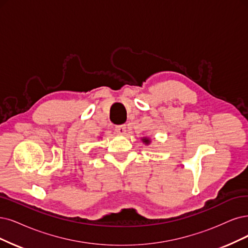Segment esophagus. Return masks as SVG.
<instances>
[{"mask_svg": "<svg viewBox=\"0 0 248 248\" xmlns=\"http://www.w3.org/2000/svg\"><path fill=\"white\" fill-rule=\"evenodd\" d=\"M115 131L119 135H124L125 133V125L124 124H119L115 126Z\"/></svg>", "mask_w": 248, "mask_h": 248, "instance_id": "esophagus-1", "label": "esophagus"}]
</instances>
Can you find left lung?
Masks as SVG:
<instances>
[{"mask_svg":"<svg viewBox=\"0 0 248 248\" xmlns=\"http://www.w3.org/2000/svg\"><path fill=\"white\" fill-rule=\"evenodd\" d=\"M143 141H144V142H145V143H146V144H148V143H149V142H150V141H149V140H148V139H146V138H144V139H143Z\"/></svg>","mask_w":248,"mask_h":248,"instance_id":"left-lung-1","label":"left lung"}]
</instances>
